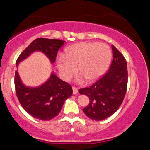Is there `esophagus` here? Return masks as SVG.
Wrapping results in <instances>:
<instances>
[{
    "label": "esophagus",
    "mask_w": 150,
    "mask_h": 150,
    "mask_svg": "<svg viewBox=\"0 0 150 150\" xmlns=\"http://www.w3.org/2000/svg\"><path fill=\"white\" fill-rule=\"evenodd\" d=\"M72 93H73L74 95H77L78 93V88H75V87H72Z\"/></svg>",
    "instance_id": "obj_1"
}]
</instances>
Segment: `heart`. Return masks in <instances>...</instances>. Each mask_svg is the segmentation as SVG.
I'll return each instance as SVG.
<instances>
[{"label":"heart","instance_id":"1","mask_svg":"<svg viewBox=\"0 0 150 150\" xmlns=\"http://www.w3.org/2000/svg\"><path fill=\"white\" fill-rule=\"evenodd\" d=\"M112 56L108 45L98 42H80L67 47L65 55L57 57V67L65 80L71 78L78 68V73L85 81L92 83L106 71Z\"/></svg>","mask_w":150,"mask_h":150}]
</instances>
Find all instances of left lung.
Masks as SVG:
<instances>
[{
  "label": "left lung",
  "mask_w": 150,
  "mask_h": 150,
  "mask_svg": "<svg viewBox=\"0 0 150 150\" xmlns=\"http://www.w3.org/2000/svg\"><path fill=\"white\" fill-rule=\"evenodd\" d=\"M112 48L113 60L108 71L90 87L79 90L80 94L90 99L83 111L93 120H104L114 114L125 96L128 80L127 61L113 45Z\"/></svg>",
  "instance_id": "left-lung-1"
}]
</instances>
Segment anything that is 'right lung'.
I'll list each match as a JSON object with an SVG mask.
<instances>
[{
	"mask_svg": "<svg viewBox=\"0 0 150 150\" xmlns=\"http://www.w3.org/2000/svg\"><path fill=\"white\" fill-rule=\"evenodd\" d=\"M65 42L44 38L35 39L21 52L16 60V66L36 50L45 53L53 63L56 59L57 51ZM14 82L16 95L23 109L31 116L41 120H50L56 117L65 100L72 94L71 85L62 81L53 73L41 86L29 88L22 83L18 72L16 70Z\"/></svg>",
	"mask_w": 150,
	"mask_h": 150,
	"instance_id": "add662e5",
	"label": "right lung"
}]
</instances>
